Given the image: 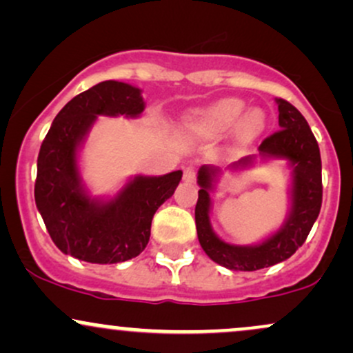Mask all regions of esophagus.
Masks as SVG:
<instances>
[{"mask_svg": "<svg viewBox=\"0 0 353 353\" xmlns=\"http://www.w3.org/2000/svg\"><path fill=\"white\" fill-rule=\"evenodd\" d=\"M184 181L185 182H194L196 181V169L194 168H184Z\"/></svg>", "mask_w": 353, "mask_h": 353, "instance_id": "esophagus-1", "label": "esophagus"}]
</instances>
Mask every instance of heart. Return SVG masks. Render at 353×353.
<instances>
[{"instance_id": "1", "label": "heart", "mask_w": 353, "mask_h": 353, "mask_svg": "<svg viewBox=\"0 0 353 353\" xmlns=\"http://www.w3.org/2000/svg\"><path fill=\"white\" fill-rule=\"evenodd\" d=\"M244 109L245 104L241 99H224L199 114L194 121V128L205 136L224 134L241 121ZM262 129H264V114L261 109H252L239 124V137L242 141H249L261 134Z\"/></svg>"}]
</instances>
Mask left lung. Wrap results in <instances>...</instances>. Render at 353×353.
Listing matches in <instances>:
<instances>
[{
	"label": "left lung",
	"instance_id": "1",
	"mask_svg": "<svg viewBox=\"0 0 353 353\" xmlns=\"http://www.w3.org/2000/svg\"><path fill=\"white\" fill-rule=\"evenodd\" d=\"M279 129L259 145V156L283 157L292 165V209L277 232L257 245H232L219 239L210 228V194L217 174L214 165H202L197 174L199 199L196 229L201 247L219 265L230 270H259L285 261L305 242L322 208V161L317 139L297 108L277 99ZM255 156H247L230 168H249Z\"/></svg>",
	"mask_w": 353,
	"mask_h": 353
}]
</instances>
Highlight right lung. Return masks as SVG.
<instances>
[{
	"instance_id": "right-lung-1",
	"label": "right lung",
	"mask_w": 353,
	"mask_h": 353,
	"mask_svg": "<svg viewBox=\"0 0 353 353\" xmlns=\"http://www.w3.org/2000/svg\"><path fill=\"white\" fill-rule=\"evenodd\" d=\"M141 89L103 81L72 98L52 121L38 156L36 208L61 252L91 264H117L145 249L156 210L179 184L182 171L136 176L116 197L91 199L78 169V148L98 116L137 117Z\"/></svg>"
}]
</instances>
